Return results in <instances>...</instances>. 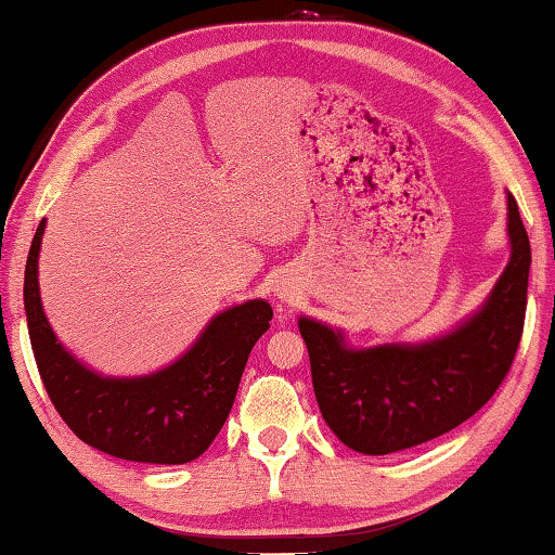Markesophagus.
<instances>
[{
  "label": "esophagus",
  "mask_w": 555,
  "mask_h": 555,
  "mask_svg": "<svg viewBox=\"0 0 555 555\" xmlns=\"http://www.w3.org/2000/svg\"><path fill=\"white\" fill-rule=\"evenodd\" d=\"M275 293H278V299H285V302H293V289H289L287 285H280V287L275 289Z\"/></svg>",
  "instance_id": "obj_1"
}]
</instances>
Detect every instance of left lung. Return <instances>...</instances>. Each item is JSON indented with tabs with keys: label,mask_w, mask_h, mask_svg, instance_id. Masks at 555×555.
<instances>
[{
	"label": "left lung",
	"mask_w": 555,
	"mask_h": 555,
	"mask_svg": "<svg viewBox=\"0 0 555 555\" xmlns=\"http://www.w3.org/2000/svg\"><path fill=\"white\" fill-rule=\"evenodd\" d=\"M509 262L478 312L422 344L353 348L344 332L299 317L324 422L348 449L387 455L439 439L480 410L519 348L531 246L507 192Z\"/></svg>",
	"instance_id": "left-lung-1"
}]
</instances>
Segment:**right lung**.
Returning a JSON list of instances; mask_svg holds the SVG:
<instances>
[{
	"instance_id": "right-lung-1",
	"label": "right lung",
	"mask_w": 555,
	"mask_h": 555,
	"mask_svg": "<svg viewBox=\"0 0 555 555\" xmlns=\"http://www.w3.org/2000/svg\"><path fill=\"white\" fill-rule=\"evenodd\" d=\"M38 223L24 275V309L34 358L57 414L77 439L114 459L180 465L209 449L236 400L248 356L270 328L266 299L229 307L204 326L168 367L139 377H109L67 351L48 324L38 289Z\"/></svg>"
}]
</instances>
